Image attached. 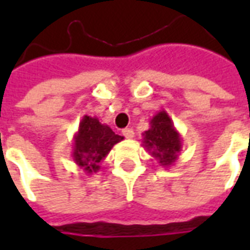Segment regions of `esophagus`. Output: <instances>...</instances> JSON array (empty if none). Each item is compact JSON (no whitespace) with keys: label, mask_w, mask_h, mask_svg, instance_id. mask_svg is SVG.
Masks as SVG:
<instances>
[{"label":"esophagus","mask_w":250,"mask_h":250,"mask_svg":"<svg viewBox=\"0 0 250 250\" xmlns=\"http://www.w3.org/2000/svg\"><path fill=\"white\" fill-rule=\"evenodd\" d=\"M122 134L127 138V139H132L134 138V130L132 128H125L122 131Z\"/></svg>","instance_id":"34e87169"}]
</instances>
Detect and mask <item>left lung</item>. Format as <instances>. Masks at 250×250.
<instances>
[{
  "instance_id": "obj_1",
  "label": "left lung",
  "mask_w": 250,
  "mask_h": 250,
  "mask_svg": "<svg viewBox=\"0 0 250 250\" xmlns=\"http://www.w3.org/2000/svg\"><path fill=\"white\" fill-rule=\"evenodd\" d=\"M142 135V146L157 159L161 166L170 167L177 162L182 151V138L165 109L152 116L150 128Z\"/></svg>"
}]
</instances>
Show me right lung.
Masks as SVG:
<instances>
[{"mask_svg":"<svg viewBox=\"0 0 250 250\" xmlns=\"http://www.w3.org/2000/svg\"><path fill=\"white\" fill-rule=\"evenodd\" d=\"M125 139L116 135L107 125L99 122L95 116L84 115L79 130L73 135L72 158L77 166L87 174L99 171V163L111 151V148Z\"/></svg>","mask_w":250,"mask_h":250,"instance_id":"obj_1","label":"right lung"}]
</instances>
